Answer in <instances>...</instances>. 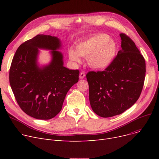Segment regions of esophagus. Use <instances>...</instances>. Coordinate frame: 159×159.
Returning a JSON list of instances; mask_svg holds the SVG:
<instances>
[{
    "mask_svg": "<svg viewBox=\"0 0 159 159\" xmlns=\"http://www.w3.org/2000/svg\"><path fill=\"white\" fill-rule=\"evenodd\" d=\"M85 76H86L85 73H84V72H81V73H80V75H79V78H80V79H84V78L85 77Z\"/></svg>",
    "mask_w": 159,
    "mask_h": 159,
    "instance_id": "1",
    "label": "esophagus"
}]
</instances>
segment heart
<instances>
[{
	"instance_id": "b5f03b06",
	"label": "heart",
	"mask_w": 159,
	"mask_h": 159,
	"mask_svg": "<svg viewBox=\"0 0 159 159\" xmlns=\"http://www.w3.org/2000/svg\"><path fill=\"white\" fill-rule=\"evenodd\" d=\"M76 51L72 48L69 49L68 55L71 61L79 62L80 56L88 58V62L93 68L104 69L114 60L116 44L107 34L99 33L77 44Z\"/></svg>"
}]
</instances>
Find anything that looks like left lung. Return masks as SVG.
<instances>
[{"instance_id":"1","label":"left lung","mask_w":159,"mask_h":159,"mask_svg":"<svg viewBox=\"0 0 159 159\" xmlns=\"http://www.w3.org/2000/svg\"><path fill=\"white\" fill-rule=\"evenodd\" d=\"M122 49L104 71H89V102L93 111L102 117L122 113L134 104L143 90L146 62L134 42L120 34Z\"/></svg>"}]
</instances>
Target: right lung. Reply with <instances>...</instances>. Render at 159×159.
Instances as JSON below:
<instances>
[{
  "instance_id": "right-lung-1",
  "label": "right lung",
  "mask_w": 159,
  "mask_h": 159,
  "mask_svg": "<svg viewBox=\"0 0 159 159\" xmlns=\"http://www.w3.org/2000/svg\"><path fill=\"white\" fill-rule=\"evenodd\" d=\"M58 39L37 35L16 49L10 68V84L17 104L37 119H51L62 110L69 89L79 81V71L63 66L62 55L57 51ZM38 48L52 50V61L39 69L36 61Z\"/></svg>"
}]
</instances>
